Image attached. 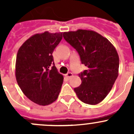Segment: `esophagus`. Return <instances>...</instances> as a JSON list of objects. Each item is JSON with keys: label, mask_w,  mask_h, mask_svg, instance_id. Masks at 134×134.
I'll return each instance as SVG.
<instances>
[{"label": "esophagus", "mask_w": 134, "mask_h": 134, "mask_svg": "<svg viewBox=\"0 0 134 134\" xmlns=\"http://www.w3.org/2000/svg\"><path fill=\"white\" fill-rule=\"evenodd\" d=\"M65 76L67 77V78H71V76H72V74L71 72H68L67 74H66Z\"/></svg>", "instance_id": "34e87169"}]
</instances>
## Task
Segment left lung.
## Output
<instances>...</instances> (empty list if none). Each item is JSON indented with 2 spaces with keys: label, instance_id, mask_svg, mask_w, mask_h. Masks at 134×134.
I'll return each instance as SVG.
<instances>
[{
  "label": "left lung",
  "instance_id": "1",
  "mask_svg": "<svg viewBox=\"0 0 134 134\" xmlns=\"http://www.w3.org/2000/svg\"><path fill=\"white\" fill-rule=\"evenodd\" d=\"M63 37L78 52L87 70L79 74L82 83L74 89L81 101L90 105L102 102L119 75V58L108 39L93 30L63 32Z\"/></svg>",
  "mask_w": 134,
  "mask_h": 134
}]
</instances>
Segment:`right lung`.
Here are the masks:
<instances>
[{"instance_id":"right-lung-1","label":"right lung","mask_w":134,"mask_h":134,"mask_svg":"<svg viewBox=\"0 0 134 134\" xmlns=\"http://www.w3.org/2000/svg\"><path fill=\"white\" fill-rule=\"evenodd\" d=\"M62 37L63 32L36 34L17 52V83L27 98L41 106L54 102L62 88L63 76L58 72L52 53Z\"/></svg>"}]
</instances>
